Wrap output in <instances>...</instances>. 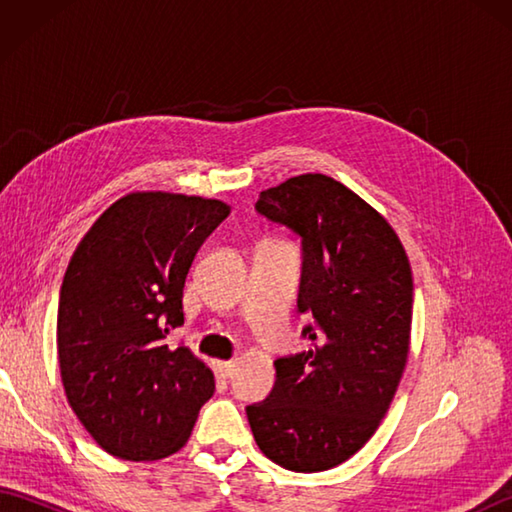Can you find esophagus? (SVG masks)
<instances>
[{
    "instance_id": "34e87169",
    "label": "esophagus",
    "mask_w": 512,
    "mask_h": 512,
    "mask_svg": "<svg viewBox=\"0 0 512 512\" xmlns=\"http://www.w3.org/2000/svg\"><path fill=\"white\" fill-rule=\"evenodd\" d=\"M215 369H217V374H220L222 378H228V376L233 374L235 361H217V363H215Z\"/></svg>"
}]
</instances>
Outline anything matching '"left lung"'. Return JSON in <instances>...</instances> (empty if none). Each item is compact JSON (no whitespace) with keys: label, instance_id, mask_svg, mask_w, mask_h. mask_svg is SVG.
<instances>
[{"label":"left lung","instance_id":"8db88e82","mask_svg":"<svg viewBox=\"0 0 512 512\" xmlns=\"http://www.w3.org/2000/svg\"><path fill=\"white\" fill-rule=\"evenodd\" d=\"M266 220L301 237L297 308L310 350L277 358L264 402L246 407L257 447L297 473L339 466L374 436L405 372L413 279L389 222L323 173L259 193Z\"/></svg>","mask_w":512,"mask_h":512}]
</instances>
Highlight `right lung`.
I'll list each match as a JSON object with an SVG mask.
<instances>
[{"instance_id":"obj_1","label":"right lung","mask_w":512,"mask_h":512,"mask_svg":"<svg viewBox=\"0 0 512 512\" xmlns=\"http://www.w3.org/2000/svg\"><path fill=\"white\" fill-rule=\"evenodd\" d=\"M231 206L200 195L136 191L116 200L65 270L57 350L65 396L114 458L162 460L187 444L215 378L189 347L167 345L184 323L193 257Z\"/></svg>"}]
</instances>
